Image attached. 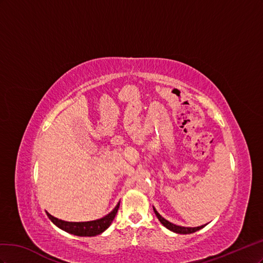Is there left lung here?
Listing matches in <instances>:
<instances>
[{"label":"left lung","instance_id":"1","mask_svg":"<svg viewBox=\"0 0 263 263\" xmlns=\"http://www.w3.org/2000/svg\"><path fill=\"white\" fill-rule=\"evenodd\" d=\"M153 209H154V213H155V215H156V217L157 218H159V220L161 221V223L163 224L164 227H166L167 229H170V230H172V231H174V232H177V234H193V232H195V231H197V230H199V229H201V228H204L205 227V224L204 226H199V227H194V228H192V227H181V226H176V224H174V223H172V222H170V221H167L166 219H164L163 217L156 212V209L153 207Z\"/></svg>","mask_w":263,"mask_h":263}]
</instances>
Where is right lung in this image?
Returning <instances> with one entry per match:
<instances>
[{"label":"right lung","mask_w":263,"mask_h":263,"mask_svg":"<svg viewBox=\"0 0 263 263\" xmlns=\"http://www.w3.org/2000/svg\"><path fill=\"white\" fill-rule=\"evenodd\" d=\"M119 206H120V202L109 215L103 217V218H101V219L93 220V221L69 222V221H64L61 219H57L48 213H47V216H48V218L52 222H54L57 227H59L67 232H69V234H71V235L80 236V237H93L97 235H100L101 232H103L110 226L112 220L115 219V217L117 215Z\"/></svg>","instance_id":"obj_1"}]
</instances>
